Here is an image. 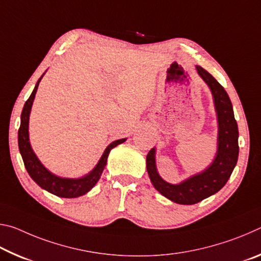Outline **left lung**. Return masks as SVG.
Segmentation results:
<instances>
[{
  "mask_svg": "<svg viewBox=\"0 0 261 261\" xmlns=\"http://www.w3.org/2000/svg\"><path fill=\"white\" fill-rule=\"evenodd\" d=\"M197 71L211 88L214 106L218 115V151L211 166L193 175L179 184H170L161 178L156 170L155 148H152L146 156V167L149 179L162 196L180 205L197 204L205 198L216 193L228 182L238 159V126L233 116L231 101L219 82L197 65Z\"/></svg>",
  "mask_w": 261,
  "mask_h": 261,
  "instance_id": "8db88e82",
  "label": "left lung"
}]
</instances>
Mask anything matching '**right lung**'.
<instances>
[{"mask_svg": "<svg viewBox=\"0 0 261 261\" xmlns=\"http://www.w3.org/2000/svg\"><path fill=\"white\" fill-rule=\"evenodd\" d=\"M43 76V74H42ZM42 76L39 79L37 85H35L32 94L26 101L21 112L20 116V126L18 130V147L20 155L23 158L24 165L26 170H28L29 175L31 176L35 183L39 187L45 189L46 191L55 194L57 197L61 198H77L81 197L83 194L87 193L90 190L94 187L96 182L100 179V176L102 174L106 165H107V159L109 155L110 149L116 147L117 145L124 143L126 138L118 139L113 141L112 144L108 145V147L105 149V152L101 156L98 165L94 167V169L88 173L87 175L81 178H63L59 177L54 174H51L49 170L46 169L42 166V163L39 161V159L35 155L32 147L30 144L29 138V120H30V113L31 108H32L33 100L35 93H37L39 83H40Z\"/></svg>", "mask_w": 261, "mask_h": 261, "instance_id": "add662e5", "label": "right lung"}]
</instances>
